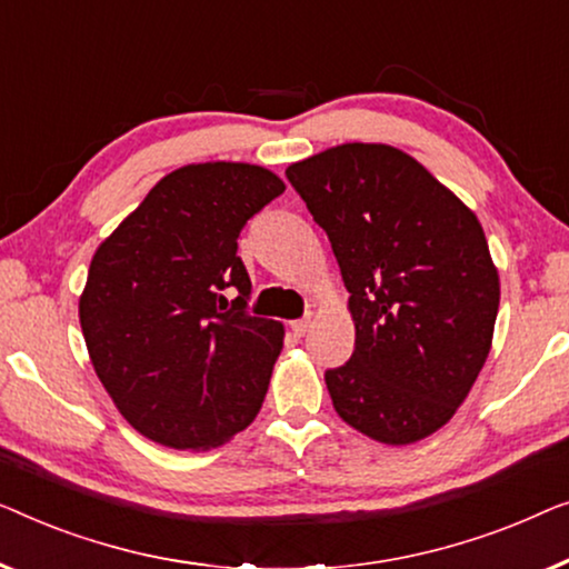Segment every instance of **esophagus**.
I'll use <instances>...</instances> for the list:
<instances>
[{
    "instance_id": "34e87169",
    "label": "esophagus",
    "mask_w": 569,
    "mask_h": 569,
    "mask_svg": "<svg viewBox=\"0 0 569 569\" xmlns=\"http://www.w3.org/2000/svg\"><path fill=\"white\" fill-rule=\"evenodd\" d=\"M309 327H311V317H303V319H296V322H291V330H293V335H307L309 332Z\"/></svg>"
}]
</instances>
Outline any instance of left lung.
<instances>
[{
	"mask_svg": "<svg viewBox=\"0 0 569 569\" xmlns=\"http://www.w3.org/2000/svg\"><path fill=\"white\" fill-rule=\"evenodd\" d=\"M286 178L330 237L350 293L356 350L325 371L335 410L379 443L428 438L490 356L500 281L482 223L387 143L319 151Z\"/></svg>",
	"mask_w": 569,
	"mask_h": 569,
	"instance_id": "1",
	"label": "left lung"
}]
</instances>
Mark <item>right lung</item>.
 Wrapping results in <instances>:
<instances>
[{"instance_id":"obj_1","label":"right lung","mask_w":569,"mask_h":569,"mask_svg":"<svg viewBox=\"0 0 569 569\" xmlns=\"http://www.w3.org/2000/svg\"><path fill=\"white\" fill-rule=\"evenodd\" d=\"M283 190L258 164L180 167L94 252L79 299L87 350L149 441L206 451L258 418L283 325L247 311L237 239Z\"/></svg>"}]
</instances>
